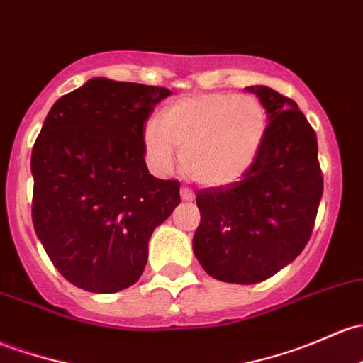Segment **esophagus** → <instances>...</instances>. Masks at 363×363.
I'll list each match as a JSON object with an SVG mask.
<instances>
[{
	"label": "esophagus",
	"mask_w": 363,
	"mask_h": 363,
	"mask_svg": "<svg viewBox=\"0 0 363 363\" xmlns=\"http://www.w3.org/2000/svg\"><path fill=\"white\" fill-rule=\"evenodd\" d=\"M181 198H182V201H193L194 193L189 188H181Z\"/></svg>",
	"instance_id": "34e87169"
}]
</instances>
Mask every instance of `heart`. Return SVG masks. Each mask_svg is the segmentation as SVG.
<instances>
[{"label": "heart", "mask_w": 363, "mask_h": 363, "mask_svg": "<svg viewBox=\"0 0 363 363\" xmlns=\"http://www.w3.org/2000/svg\"><path fill=\"white\" fill-rule=\"evenodd\" d=\"M268 130V114L254 95L198 94L170 102L158 123L144 128V150L158 174L182 169L194 182L223 188L254 165Z\"/></svg>", "instance_id": "1"}]
</instances>
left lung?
Segmentation results:
<instances>
[{
	"instance_id": "1",
	"label": "left lung",
	"mask_w": 363,
	"mask_h": 363,
	"mask_svg": "<svg viewBox=\"0 0 363 363\" xmlns=\"http://www.w3.org/2000/svg\"><path fill=\"white\" fill-rule=\"evenodd\" d=\"M264 106L268 130L242 181L196 194L200 226L193 252L212 278L250 285L303 252L323 191L316 133L292 99L247 86Z\"/></svg>"
}]
</instances>
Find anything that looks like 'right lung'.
Returning <instances> with one entry per match:
<instances>
[{"instance_id":"1","label":"right lung","mask_w":363,"mask_h":363,"mask_svg":"<svg viewBox=\"0 0 363 363\" xmlns=\"http://www.w3.org/2000/svg\"><path fill=\"white\" fill-rule=\"evenodd\" d=\"M170 94L91 78L45 118L30 155L34 231L59 273L83 291L135 284L152 231L181 203V184L156 179L144 162V123Z\"/></svg>"}]
</instances>
